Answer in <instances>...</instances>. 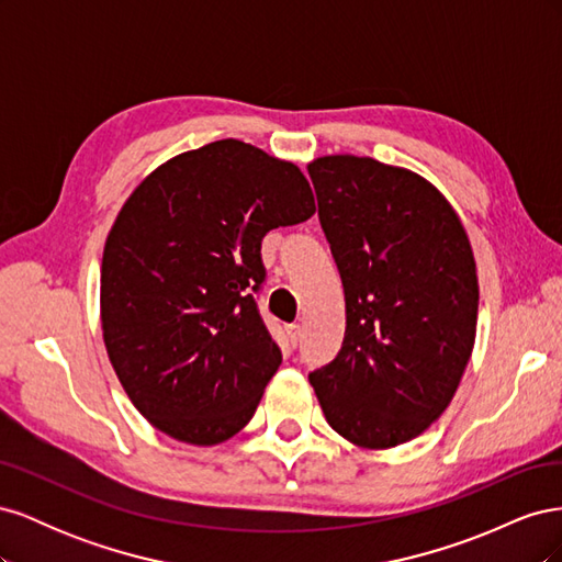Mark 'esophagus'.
<instances>
[{"label": "esophagus", "mask_w": 562, "mask_h": 562, "mask_svg": "<svg viewBox=\"0 0 562 562\" xmlns=\"http://www.w3.org/2000/svg\"><path fill=\"white\" fill-rule=\"evenodd\" d=\"M285 333H288V337H291V342H293V345H297V342H300L302 328L297 326V323H293V326H288V328H285Z\"/></svg>", "instance_id": "obj_1"}]
</instances>
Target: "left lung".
<instances>
[{"instance_id":"1","label":"left lung","mask_w":562,"mask_h":562,"mask_svg":"<svg viewBox=\"0 0 562 562\" xmlns=\"http://www.w3.org/2000/svg\"><path fill=\"white\" fill-rule=\"evenodd\" d=\"M345 285L347 330L310 382L330 427L396 448L446 413L475 342L479 277L467 229L436 184L370 157L307 164Z\"/></svg>"}]
</instances>
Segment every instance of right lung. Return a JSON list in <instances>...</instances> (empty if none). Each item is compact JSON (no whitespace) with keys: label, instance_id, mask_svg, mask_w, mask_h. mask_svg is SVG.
Masks as SVG:
<instances>
[{"label":"right lung","instance_id":"obj_1","mask_svg":"<svg viewBox=\"0 0 562 562\" xmlns=\"http://www.w3.org/2000/svg\"><path fill=\"white\" fill-rule=\"evenodd\" d=\"M316 213L293 161L215 140L157 166L126 199L100 267V328L138 413L217 446L255 415L281 351L255 304L265 234Z\"/></svg>","mask_w":562,"mask_h":562}]
</instances>
